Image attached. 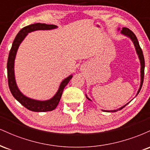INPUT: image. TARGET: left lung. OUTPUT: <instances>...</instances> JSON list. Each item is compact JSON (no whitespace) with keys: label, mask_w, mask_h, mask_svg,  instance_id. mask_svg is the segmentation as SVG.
I'll return each mask as SVG.
<instances>
[{"label":"left lung","mask_w":150,"mask_h":150,"mask_svg":"<svg viewBox=\"0 0 150 150\" xmlns=\"http://www.w3.org/2000/svg\"><path fill=\"white\" fill-rule=\"evenodd\" d=\"M118 30H120V29H118ZM121 34H123V35L126 36V37H128L130 38V39H131V41L133 43L134 46H135V51H136V53H137V56H138V58L139 59H140V65H141V68H140V88H139L138 91H137V94H136V96L138 94V93L140 92L141 88H142V84H143V80H144V56H143V53H142V49H141L140 46V44H139V42H138V40H137V37H136V36L135 35V34L133 33V32H132L131 30H129L128 28H126V27H123L121 30ZM86 97H87V99H89V100L91 101V99H89V97H87V96L86 95ZM130 103V102H128ZM126 104L124 106H123L122 107H120L119 108H118V109L116 110H111V111H106V110H102L103 111H106V112H116V111H118V110H121L122 108H124L125 106H126L127 104Z\"/></svg>","instance_id":"left-lung-1"}]
</instances>
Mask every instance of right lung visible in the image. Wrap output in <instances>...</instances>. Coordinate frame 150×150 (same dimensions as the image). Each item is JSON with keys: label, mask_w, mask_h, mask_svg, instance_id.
<instances>
[{"label": "right lung", "mask_w": 150, "mask_h": 150, "mask_svg": "<svg viewBox=\"0 0 150 150\" xmlns=\"http://www.w3.org/2000/svg\"><path fill=\"white\" fill-rule=\"evenodd\" d=\"M57 26L54 25H46V24L42 23L32 24V25L23 27L18 32L14 41H13V45H12L9 56H8L7 70H8V85H9L10 92H11L13 97L15 98V99L18 100L22 106H24L30 111H34V112H45V111H51L55 109L59 103L63 89H64L65 86L68 85L70 80H71L73 75H70V76L67 77L66 78L62 81L57 92L51 99L46 101H39L31 99V98L24 95L17 86L14 70L15 56H16L17 51H18L20 44L24 40V39L27 37L28 33L37 30H51L57 28Z\"/></svg>", "instance_id": "obj_1"}]
</instances>
